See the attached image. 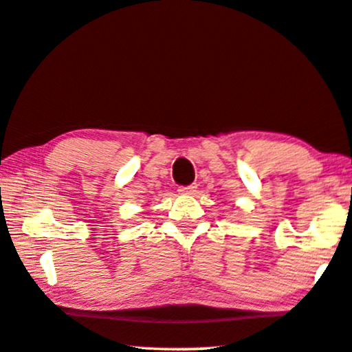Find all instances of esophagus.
<instances>
[{"label":"esophagus","instance_id":"34e87169","mask_svg":"<svg viewBox=\"0 0 352 352\" xmlns=\"http://www.w3.org/2000/svg\"><path fill=\"white\" fill-rule=\"evenodd\" d=\"M196 188H198V186H196V185L180 186V188H179V193H182V195H193L195 191H196Z\"/></svg>","mask_w":352,"mask_h":352}]
</instances>
